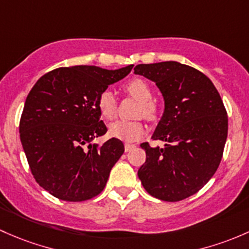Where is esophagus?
Instances as JSON below:
<instances>
[{
	"label": "esophagus",
	"mask_w": 249,
	"mask_h": 249,
	"mask_svg": "<svg viewBox=\"0 0 249 249\" xmlns=\"http://www.w3.org/2000/svg\"><path fill=\"white\" fill-rule=\"evenodd\" d=\"M134 147H135V145H133V143H124L125 152H129V151H132Z\"/></svg>",
	"instance_id": "esophagus-1"
}]
</instances>
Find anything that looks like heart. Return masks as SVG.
Returning <instances> with one entry per match:
<instances>
[{
	"mask_svg": "<svg viewBox=\"0 0 249 249\" xmlns=\"http://www.w3.org/2000/svg\"><path fill=\"white\" fill-rule=\"evenodd\" d=\"M124 89L128 96L139 102L137 116L143 117L148 121H156L158 119L160 110H158L157 104L152 101V89L143 79H130L124 84ZM97 106L104 119H114L117 112V99L114 92L110 89L102 91L97 99ZM109 134L112 138L124 140V142H135L145 134V125L140 120H135V121L117 120L109 125Z\"/></svg>",
	"mask_w": 249,
	"mask_h": 249,
	"instance_id": "1",
	"label": "heart"
}]
</instances>
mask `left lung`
<instances>
[{"instance_id": "obj_1", "label": "left lung", "mask_w": 249, "mask_h": 249, "mask_svg": "<svg viewBox=\"0 0 249 249\" xmlns=\"http://www.w3.org/2000/svg\"><path fill=\"white\" fill-rule=\"evenodd\" d=\"M164 97V114L152 135L163 148L142 142L146 162L138 170L143 188L164 201L193 196L214 175L228 137V115L218 91L198 69L175 61L138 65Z\"/></svg>"}]
</instances>
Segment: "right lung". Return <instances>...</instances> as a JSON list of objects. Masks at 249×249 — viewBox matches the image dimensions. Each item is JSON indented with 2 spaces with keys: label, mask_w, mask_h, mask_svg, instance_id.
Returning a JSON list of instances; mask_svg holds the SVG:
<instances>
[{
  "label": "right lung",
  "mask_w": 249,
  "mask_h": 249,
  "mask_svg": "<svg viewBox=\"0 0 249 249\" xmlns=\"http://www.w3.org/2000/svg\"><path fill=\"white\" fill-rule=\"evenodd\" d=\"M132 68L60 67L44 74L30 91L20 119V140L35 180L55 198L85 201L106 187L124 146L116 138L99 147L91 143L107 130L97 99Z\"/></svg>",
  "instance_id": "add662e5"
}]
</instances>
